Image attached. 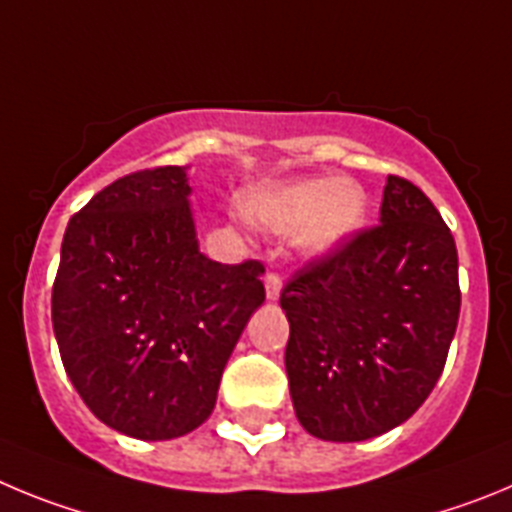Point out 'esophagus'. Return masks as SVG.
Wrapping results in <instances>:
<instances>
[{
    "instance_id": "34e87169",
    "label": "esophagus",
    "mask_w": 512,
    "mask_h": 512,
    "mask_svg": "<svg viewBox=\"0 0 512 512\" xmlns=\"http://www.w3.org/2000/svg\"><path fill=\"white\" fill-rule=\"evenodd\" d=\"M280 288H283V280H280V275L275 273V270H267L265 273V293L270 301H275V298L280 296Z\"/></svg>"
}]
</instances>
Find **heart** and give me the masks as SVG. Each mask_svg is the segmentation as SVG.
Wrapping results in <instances>:
<instances>
[{"label": "heart", "instance_id": "heart-1", "mask_svg": "<svg viewBox=\"0 0 512 512\" xmlns=\"http://www.w3.org/2000/svg\"><path fill=\"white\" fill-rule=\"evenodd\" d=\"M247 211L252 222L270 232H290L303 224V242L313 250H326L362 224L367 193L349 178H313L255 193Z\"/></svg>", "mask_w": 512, "mask_h": 512}]
</instances>
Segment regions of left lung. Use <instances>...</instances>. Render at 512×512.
I'll use <instances>...</instances> for the list:
<instances>
[{"mask_svg":"<svg viewBox=\"0 0 512 512\" xmlns=\"http://www.w3.org/2000/svg\"><path fill=\"white\" fill-rule=\"evenodd\" d=\"M280 306L301 426L372 439L408 421L444 370L462 306L457 245L426 193L388 176L380 222L298 267Z\"/></svg>","mask_w":512,"mask_h":512,"instance_id":"1","label":"left lung"}]
</instances>
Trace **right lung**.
<instances>
[{"instance_id":"add662e5","label":"right lung","mask_w":512,"mask_h":512,"mask_svg":"<svg viewBox=\"0 0 512 512\" xmlns=\"http://www.w3.org/2000/svg\"><path fill=\"white\" fill-rule=\"evenodd\" d=\"M186 165L135 170L71 216L53 331L73 388L135 439H176L211 416L224 365L265 301L260 260L199 252Z\"/></svg>"}]
</instances>
